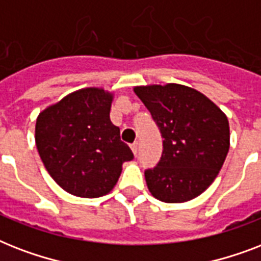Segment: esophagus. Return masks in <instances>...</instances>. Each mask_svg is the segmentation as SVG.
I'll return each mask as SVG.
<instances>
[{
	"label": "esophagus",
	"mask_w": 261,
	"mask_h": 261,
	"mask_svg": "<svg viewBox=\"0 0 261 261\" xmlns=\"http://www.w3.org/2000/svg\"><path fill=\"white\" fill-rule=\"evenodd\" d=\"M131 150H133V153H134V154H137V151H138V143L137 142L131 143Z\"/></svg>",
	"instance_id": "esophagus-1"
}]
</instances>
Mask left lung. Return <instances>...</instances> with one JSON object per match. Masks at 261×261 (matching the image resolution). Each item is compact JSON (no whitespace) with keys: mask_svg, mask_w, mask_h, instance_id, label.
Segmentation results:
<instances>
[{"mask_svg":"<svg viewBox=\"0 0 261 261\" xmlns=\"http://www.w3.org/2000/svg\"><path fill=\"white\" fill-rule=\"evenodd\" d=\"M159 126L163 155L145 178L155 199L182 203L214 181L230 146L226 115L198 90L178 84L135 87Z\"/></svg>","mask_w":261,"mask_h":261,"instance_id":"obj_1","label":"left lung"}]
</instances>
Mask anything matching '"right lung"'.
<instances>
[{"label": "right lung", "instance_id": "obj_1", "mask_svg": "<svg viewBox=\"0 0 261 261\" xmlns=\"http://www.w3.org/2000/svg\"><path fill=\"white\" fill-rule=\"evenodd\" d=\"M112 93L85 88L47 107L36 119L35 141L47 172L80 198L107 195L134 159L110 119Z\"/></svg>", "mask_w": 261, "mask_h": 261}]
</instances>
